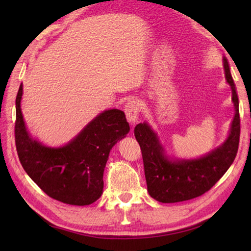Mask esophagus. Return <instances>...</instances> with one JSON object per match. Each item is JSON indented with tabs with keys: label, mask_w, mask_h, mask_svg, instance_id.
<instances>
[{
	"label": "esophagus",
	"mask_w": 251,
	"mask_h": 251,
	"mask_svg": "<svg viewBox=\"0 0 251 251\" xmlns=\"http://www.w3.org/2000/svg\"><path fill=\"white\" fill-rule=\"evenodd\" d=\"M125 114L127 117V121L130 122L131 124H135L138 120V114L139 110H141V104L139 101L135 99H130L127 100V103L125 104Z\"/></svg>",
	"instance_id": "obj_1"
}]
</instances>
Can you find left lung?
I'll return each mask as SVG.
<instances>
[{"instance_id":"obj_1","label":"left lung","mask_w":251,"mask_h":251,"mask_svg":"<svg viewBox=\"0 0 251 251\" xmlns=\"http://www.w3.org/2000/svg\"><path fill=\"white\" fill-rule=\"evenodd\" d=\"M225 75L232 92L236 114L230 133L222 146L197 159H171L146 123L136 125L135 137L141 146L147 190L151 197L160 202H178L201 196L208 192L235 160L239 146V100L226 57Z\"/></svg>"}]
</instances>
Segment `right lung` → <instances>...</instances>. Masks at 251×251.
I'll return each mask as SVG.
<instances>
[{"instance_id": "obj_1", "label": "right lung", "mask_w": 251, "mask_h": 251, "mask_svg": "<svg viewBox=\"0 0 251 251\" xmlns=\"http://www.w3.org/2000/svg\"><path fill=\"white\" fill-rule=\"evenodd\" d=\"M23 86L16 95L15 145L32 180L50 198L69 205H91L103 194V174L112 147L129 131L124 112L100 113L63 147H48L33 139L21 112Z\"/></svg>"}]
</instances>
